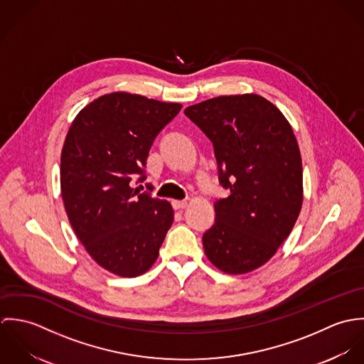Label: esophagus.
Returning <instances> with one entry per match:
<instances>
[{"mask_svg":"<svg viewBox=\"0 0 364 364\" xmlns=\"http://www.w3.org/2000/svg\"><path fill=\"white\" fill-rule=\"evenodd\" d=\"M188 206V202L186 200H173L172 202V208L175 210H182Z\"/></svg>","mask_w":364,"mask_h":364,"instance_id":"1","label":"esophagus"}]
</instances>
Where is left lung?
Segmentation results:
<instances>
[{"instance_id": "8db88e82", "label": "left lung", "mask_w": 364, "mask_h": 364, "mask_svg": "<svg viewBox=\"0 0 364 364\" xmlns=\"http://www.w3.org/2000/svg\"><path fill=\"white\" fill-rule=\"evenodd\" d=\"M185 114L213 143L218 182L230 191L214 203L205 252L225 273H248L276 254L301 210L303 165L293 129L255 94L213 98Z\"/></svg>"}]
</instances>
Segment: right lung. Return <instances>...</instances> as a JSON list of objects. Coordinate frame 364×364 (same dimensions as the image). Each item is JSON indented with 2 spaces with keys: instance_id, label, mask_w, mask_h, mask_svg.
Masks as SVG:
<instances>
[{
  "instance_id": "add662e5",
  "label": "right lung",
  "mask_w": 364,
  "mask_h": 364,
  "mask_svg": "<svg viewBox=\"0 0 364 364\" xmlns=\"http://www.w3.org/2000/svg\"><path fill=\"white\" fill-rule=\"evenodd\" d=\"M181 107L113 92L87 105L67 133L60 162L64 208L87 252L114 274L147 272L172 225L171 205L151 196L153 185L140 192L133 181H146L150 149Z\"/></svg>"
}]
</instances>
